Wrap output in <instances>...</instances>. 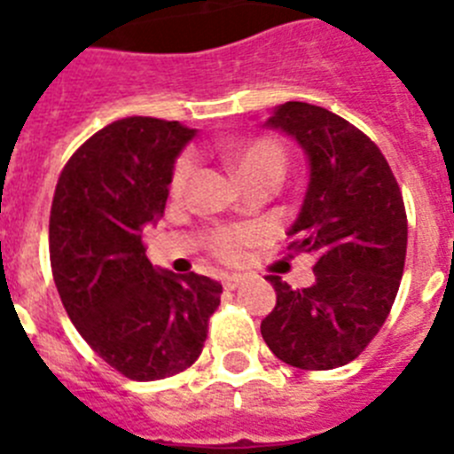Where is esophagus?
<instances>
[{
    "label": "esophagus",
    "mask_w": 454,
    "mask_h": 454,
    "mask_svg": "<svg viewBox=\"0 0 454 454\" xmlns=\"http://www.w3.org/2000/svg\"><path fill=\"white\" fill-rule=\"evenodd\" d=\"M243 284V275H239V272H231V275H224L223 279V286L227 288V291H236V288Z\"/></svg>",
    "instance_id": "34e87169"
}]
</instances>
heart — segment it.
<instances>
[{"instance_id": "heart-1", "label": "heart", "mask_w": 454, "mask_h": 454, "mask_svg": "<svg viewBox=\"0 0 454 454\" xmlns=\"http://www.w3.org/2000/svg\"><path fill=\"white\" fill-rule=\"evenodd\" d=\"M223 154L230 161V166L247 184L262 182V179H270V182L277 184L282 179L284 168H286L284 147L275 138H268V136L236 140V143L223 147ZM192 170H195V154L192 152H182L175 159V166H172L170 172L172 195H182L186 191ZM254 227L234 224V227H218V230L208 231L207 246L211 254L220 259V262H239L240 256H243V250L250 243H254Z\"/></svg>"}]
</instances>
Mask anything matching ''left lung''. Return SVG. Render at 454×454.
Instances as JSON below:
<instances>
[{"instance_id":"left-lung-1","label":"left lung","mask_w":454,"mask_h":454,"mask_svg":"<svg viewBox=\"0 0 454 454\" xmlns=\"http://www.w3.org/2000/svg\"><path fill=\"white\" fill-rule=\"evenodd\" d=\"M268 127L298 140L311 177L288 250L316 256V284L291 288L268 275L277 302L262 336L277 359L332 371L362 355L398 295L407 256V211L382 150L323 106L286 102Z\"/></svg>"}]
</instances>
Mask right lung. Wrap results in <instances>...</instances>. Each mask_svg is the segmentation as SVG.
<instances>
[{
    "label": "right lung",
    "instance_id": "obj_1",
    "mask_svg": "<svg viewBox=\"0 0 454 454\" xmlns=\"http://www.w3.org/2000/svg\"><path fill=\"white\" fill-rule=\"evenodd\" d=\"M192 134L175 120H115L67 159L51 200L50 262L63 307L88 346L136 382L195 364L223 293L211 277L156 270L143 243Z\"/></svg>",
    "mask_w": 454,
    "mask_h": 454
}]
</instances>
